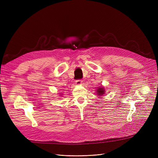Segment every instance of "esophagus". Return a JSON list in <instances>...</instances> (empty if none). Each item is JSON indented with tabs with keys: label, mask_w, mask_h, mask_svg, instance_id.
I'll use <instances>...</instances> for the list:
<instances>
[{
	"label": "esophagus",
	"mask_w": 158,
	"mask_h": 158,
	"mask_svg": "<svg viewBox=\"0 0 158 158\" xmlns=\"http://www.w3.org/2000/svg\"><path fill=\"white\" fill-rule=\"evenodd\" d=\"M82 84V80H77L76 81V85H81Z\"/></svg>",
	"instance_id": "1"
}]
</instances>
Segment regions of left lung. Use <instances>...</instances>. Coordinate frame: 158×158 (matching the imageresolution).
Wrapping results in <instances>:
<instances>
[{"label": "left lung", "instance_id": "8db88e82", "mask_svg": "<svg viewBox=\"0 0 158 158\" xmlns=\"http://www.w3.org/2000/svg\"><path fill=\"white\" fill-rule=\"evenodd\" d=\"M104 89L103 88H99L97 90V93L98 94V95H102L103 94H104Z\"/></svg>", "mask_w": 158, "mask_h": 158}]
</instances>
